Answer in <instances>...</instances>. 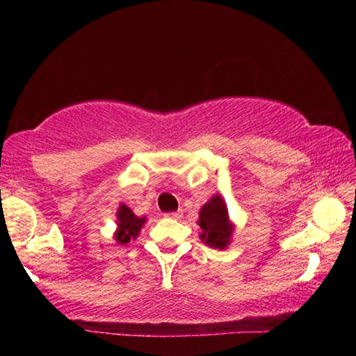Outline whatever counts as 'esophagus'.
Returning <instances> with one entry per match:
<instances>
[{
  "label": "esophagus",
  "instance_id": "1",
  "mask_svg": "<svg viewBox=\"0 0 356 356\" xmlns=\"http://www.w3.org/2000/svg\"><path fill=\"white\" fill-rule=\"evenodd\" d=\"M165 217H168V218H179V217H181V213H179V212H168V213H165Z\"/></svg>",
  "mask_w": 356,
  "mask_h": 356
}]
</instances>
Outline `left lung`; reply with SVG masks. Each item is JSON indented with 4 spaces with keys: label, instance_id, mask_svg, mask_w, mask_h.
Wrapping results in <instances>:
<instances>
[{
    "label": "left lung",
    "instance_id": "1",
    "mask_svg": "<svg viewBox=\"0 0 356 356\" xmlns=\"http://www.w3.org/2000/svg\"><path fill=\"white\" fill-rule=\"evenodd\" d=\"M197 225L201 227V241L213 250H227L236 228L228 216L227 202L218 193L201 207Z\"/></svg>",
    "mask_w": 356,
    "mask_h": 356
}]
</instances>
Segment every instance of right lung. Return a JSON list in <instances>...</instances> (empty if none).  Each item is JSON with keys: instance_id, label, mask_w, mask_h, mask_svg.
Wrapping results in <instances>:
<instances>
[{"instance_id": "obj_1", "label": "right lung", "mask_w": 356, "mask_h": 356, "mask_svg": "<svg viewBox=\"0 0 356 356\" xmlns=\"http://www.w3.org/2000/svg\"><path fill=\"white\" fill-rule=\"evenodd\" d=\"M145 222H147V217H138L126 204L121 202L116 211V230L113 233L116 243L124 246L129 241L136 240Z\"/></svg>"}]
</instances>
